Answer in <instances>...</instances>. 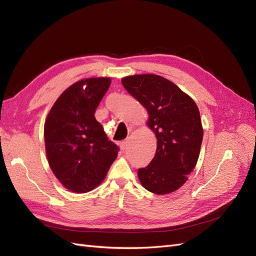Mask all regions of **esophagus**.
<instances>
[{"instance_id": "esophagus-1", "label": "esophagus", "mask_w": 256, "mask_h": 256, "mask_svg": "<svg viewBox=\"0 0 256 256\" xmlns=\"http://www.w3.org/2000/svg\"><path fill=\"white\" fill-rule=\"evenodd\" d=\"M128 144H129V138H127V140H122V142H120V146L122 150H125V149H126L127 146H128Z\"/></svg>"}]
</instances>
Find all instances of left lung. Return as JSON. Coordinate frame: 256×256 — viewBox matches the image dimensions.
<instances>
[{"instance_id":"left-lung-1","label":"left lung","mask_w":256,"mask_h":256,"mask_svg":"<svg viewBox=\"0 0 256 256\" xmlns=\"http://www.w3.org/2000/svg\"><path fill=\"white\" fill-rule=\"evenodd\" d=\"M122 84L146 108L147 125L158 140L152 162L138 170L140 183L156 195L178 190L195 168L204 138L197 104L174 82L158 75L128 76Z\"/></svg>"}]
</instances>
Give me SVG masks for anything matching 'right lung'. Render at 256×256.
I'll return each mask as SVG.
<instances>
[{"mask_svg": "<svg viewBox=\"0 0 256 256\" xmlns=\"http://www.w3.org/2000/svg\"><path fill=\"white\" fill-rule=\"evenodd\" d=\"M111 79L88 78L72 84L52 106L44 125L50 168L68 190L82 194L102 182L120 148L96 120V108Z\"/></svg>", "mask_w": 256, "mask_h": 256, "instance_id": "obj_1", "label": "right lung"}]
</instances>
